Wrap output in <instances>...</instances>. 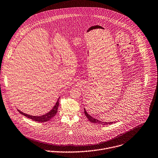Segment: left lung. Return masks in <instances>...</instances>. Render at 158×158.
<instances>
[{"instance_id": "8db88e82", "label": "left lung", "mask_w": 158, "mask_h": 158, "mask_svg": "<svg viewBox=\"0 0 158 158\" xmlns=\"http://www.w3.org/2000/svg\"><path fill=\"white\" fill-rule=\"evenodd\" d=\"M84 110H85V114L86 115V117L88 118V120L91 122V123H97V124H101L102 125H110V124H112L114 122H102V121H101V120H99L93 117H91L90 115H89L88 114V112L86 111V109L84 108Z\"/></svg>"}]
</instances>
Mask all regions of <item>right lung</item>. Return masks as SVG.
<instances>
[{
  "label": "right lung",
  "instance_id": "obj_1",
  "mask_svg": "<svg viewBox=\"0 0 158 158\" xmlns=\"http://www.w3.org/2000/svg\"><path fill=\"white\" fill-rule=\"evenodd\" d=\"M59 98H60V97H59ZM59 98L57 101V102L56 103L54 106L52 107V109L49 112H48V113H46V114H45L43 115H41V116H33V115H28L27 114L23 113V112L20 111L19 109H17V110L21 114L25 115V117H28L30 119H32L34 121H36V122H45L49 121L50 119H51L52 117H54L55 116V115L57 114L58 107H59Z\"/></svg>",
  "mask_w": 158,
  "mask_h": 158
}]
</instances>
